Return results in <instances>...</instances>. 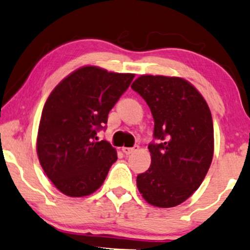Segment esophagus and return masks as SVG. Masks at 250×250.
I'll return each instance as SVG.
<instances>
[{
	"mask_svg": "<svg viewBox=\"0 0 250 250\" xmlns=\"http://www.w3.org/2000/svg\"><path fill=\"white\" fill-rule=\"evenodd\" d=\"M139 149H140L139 146H134V147H131V148H129V147H123V148H122V151H123V153H125V155H130V154L135 153V151L139 150Z\"/></svg>",
	"mask_w": 250,
	"mask_h": 250,
	"instance_id": "1",
	"label": "esophagus"
}]
</instances>
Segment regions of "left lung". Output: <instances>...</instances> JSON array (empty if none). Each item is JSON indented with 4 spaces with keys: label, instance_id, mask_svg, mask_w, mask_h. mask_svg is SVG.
<instances>
[{
    "label": "left lung",
    "instance_id": "8db88e82",
    "mask_svg": "<svg viewBox=\"0 0 250 250\" xmlns=\"http://www.w3.org/2000/svg\"><path fill=\"white\" fill-rule=\"evenodd\" d=\"M131 88L150 108L154 137L160 141L148 146L151 165L137 175V188L149 205L179 206L200 187L211 165L210 109L199 90L181 77L142 75Z\"/></svg>",
    "mask_w": 250,
    "mask_h": 250
}]
</instances>
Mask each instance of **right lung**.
I'll return each mask as SVG.
<instances>
[{"mask_svg": "<svg viewBox=\"0 0 250 250\" xmlns=\"http://www.w3.org/2000/svg\"><path fill=\"white\" fill-rule=\"evenodd\" d=\"M134 76L85 65L50 93L42 110L36 150L45 175L61 193L87 196L104 182L117 154L109 142L97 141L96 134Z\"/></svg>", "mask_w": 250, "mask_h": 250, "instance_id": "1", "label": "right lung"}]
</instances>
